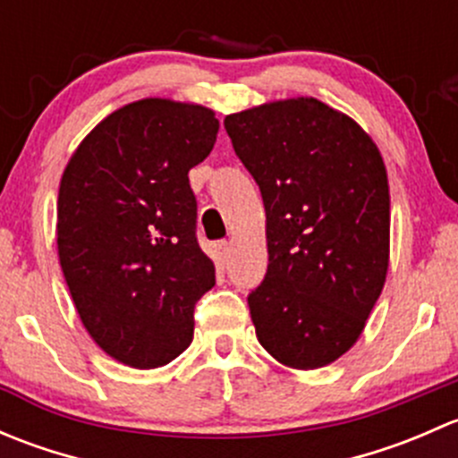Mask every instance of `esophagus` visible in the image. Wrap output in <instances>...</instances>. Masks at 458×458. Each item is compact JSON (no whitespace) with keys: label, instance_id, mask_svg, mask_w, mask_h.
I'll list each match as a JSON object with an SVG mask.
<instances>
[{"label":"esophagus","instance_id":"34e87169","mask_svg":"<svg viewBox=\"0 0 458 458\" xmlns=\"http://www.w3.org/2000/svg\"><path fill=\"white\" fill-rule=\"evenodd\" d=\"M230 257V243L228 242H216L215 243V259H216V266L225 267Z\"/></svg>","mask_w":458,"mask_h":458}]
</instances>
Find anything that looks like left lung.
<instances>
[{
  "instance_id": "obj_1",
  "label": "left lung",
  "mask_w": 458,
  "mask_h": 458,
  "mask_svg": "<svg viewBox=\"0 0 458 458\" xmlns=\"http://www.w3.org/2000/svg\"><path fill=\"white\" fill-rule=\"evenodd\" d=\"M266 206L267 272L248 297L257 339L294 370L361 336L390 263V188L372 137L315 97L224 119Z\"/></svg>"
}]
</instances>
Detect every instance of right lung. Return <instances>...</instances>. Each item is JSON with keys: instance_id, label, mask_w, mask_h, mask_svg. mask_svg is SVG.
<instances>
[{"instance_id": "1", "label": "right lung", "mask_w": 458, "mask_h": 458, "mask_svg": "<svg viewBox=\"0 0 458 458\" xmlns=\"http://www.w3.org/2000/svg\"><path fill=\"white\" fill-rule=\"evenodd\" d=\"M216 132L215 110L148 97L97 123L62 174L64 279L88 335L123 366L177 359L192 341L195 303L215 285L188 173Z\"/></svg>"}]
</instances>
